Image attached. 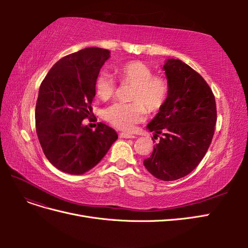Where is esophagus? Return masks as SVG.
<instances>
[{"label":"esophagus","mask_w":248,"mask_h":248,"mask_svg":"<svg viewBox=\"0 0 248 248\" xmlns=\"http://www.w3.org/2000/svg\"><path fill=\"white\" fill-rule=\"evenodd\" d=\"M119 136H120V138H122V139H134V138H136L133 136V134L127 133V132H120Z\"/></svg>","instance_id":"esophagus-1"}]
</instances>
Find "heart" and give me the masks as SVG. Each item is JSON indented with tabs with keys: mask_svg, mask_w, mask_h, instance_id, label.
<instances>
[{
	"mask_svg": "<svg viewBox=\"0 0 248 248\" xmlns=\"http://www.w3.org/2000/svg\"><path fill=\"white\" fill-rule=\"evenodd\" d=\"M116 73L122 85H131L128 98L130 102H116L103 110V118L116 128L131 130L146 118L147 110L156 112L167 103L170 81L154 74L146 63L133 60L116 66ZM95 93L102 100H108L116 94L115 79L107 71H100L94 82Z\"/></svg>",
	"mask_w": 248,
	"mask_h": 248,
	"instance_id": "heart-1",
	"label": "heart"
}]
</instances>
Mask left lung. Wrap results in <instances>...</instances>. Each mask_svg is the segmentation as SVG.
I'll use <instances>...</instances> for the list:
<instances>
[{"mask_svg":"<svg viewBox=\"0 0 248 248\" xmlns=\"http://www.w3.org/2000/svg\"><path fill=\"white\" fill-rule=\"evenodd\" d=\"M163 69L170 94L147 126L159 141L144 166L155 178L174 181L188 175L204 158L214 136L217 111L211 88L190 66L169 59Z\"/></svg>","mask_w":248,"mask_h":248,"instance_id":"1","label":"left lung"}]
</instances>
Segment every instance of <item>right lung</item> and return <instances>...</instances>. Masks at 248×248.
Here are the masks:
<instances>
[{
  "label": "right lung",
  "mask_w": 248,
  "mask_h": 248,
  "mask_svg": "<svg viewBox=\"0 0 248 248\" xmlns=\"http://www.w3.org/2000/svg\"><path fill=\"white\" fill-rule=\"evenodd\" d=\"M109 50L89 47L60 59L42 80L36 102V132L44 155L58 170L82 175L94 168L118 139L111 127L81 124L91 118L94 82Z\"/></svg>",
  "instance_id": "1"
}]
</instances>
